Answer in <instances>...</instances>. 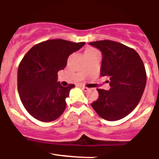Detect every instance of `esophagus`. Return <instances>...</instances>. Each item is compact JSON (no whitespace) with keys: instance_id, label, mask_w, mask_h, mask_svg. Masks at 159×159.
<instances>
[{"instance_id":"obj_1","label":"esophagus","mask_w":159,"mask_h":159,"mask_svg":"<svg viewBox=\"0 0 159 159\" xmlns=\"http://www.w3.org/2000/svg\"><path fill=\"white\" fill-rule=\"evenodd\" d=\"M80 88H81L82 90H84L85 92H86V91H88L89 90V88H87V87L85 86H83V85H80Z\"/></svg>"}]
</instances>
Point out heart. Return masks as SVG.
<instances>
[{
  "label": "heart",
  "instance_id": "b5f03b06",
  "mask_svg": "<svg viewBox=\"0 0 159 159\" xmlns=\"http://www.w3.org/2000/svg\"><path fill=\"white\" fill-rule=\"evenodd\" d=\"M88 50H93V49H91V48H89V49H88ZM88 50H87V51H88Z\"/></svg>",
  "mask_w": 159,
  "mask_h": 159
}]
</instances>
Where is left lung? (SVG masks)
<instances>
[{
  "label": "left lung",
  "instance_id": "obj_1",
  "mask_svg": "<svg viewBox=\"0 0 159 159\" xmlns=\"http://www.w3.org/2000/svg\"><path fill=\"white\" fill-rule=\"evenodd\" d=\"M102 53L101 75L109 78V90L97 89L99 97L91 104L101 118L115 121L124 118L139 102L147 82L144 64L138 53L111 40L89 43Z\"/></svg>",
  "mask_w": 159,
  "mask_h": 159
}]
</instances>
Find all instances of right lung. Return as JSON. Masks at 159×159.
Here are the masks:
<instances>
[{"label": "right lung", "mask_w": 159, "mask_h": 159, "mask_svg": "<svg viewBox=\"0 0 159 159\" xmlns=\"http://www.w3.org/2000/svg\"><path fill=\"white\" fill-rule=\"evenodd\" d=\"M85 44L51 39L36 44L24 55L18 67L17 87L21 102L31 116L51 122L63 113L66 98L75 85H61L57 81L58 71L63 70L68 57Z\"/></svg>", "instance_id": "add662e5"}]
</instances>
